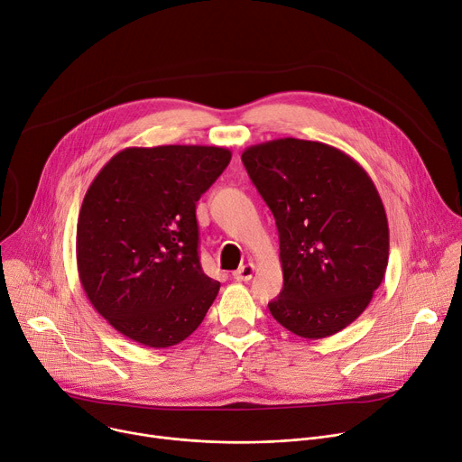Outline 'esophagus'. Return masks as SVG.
Returning a JSON list of instances; mask_svg holds the SVG:
<instances>
[{"mask_svg": "<svg viewBox=\"0 0 462 462\" xmlns=\"http://www.w3.org/2000/svg\"><path fill=\"white\" fill-rule=\"evenodd\" d=\"M253 274H254V265L253 263H245L243 267H239L237 271L232 273V276L237 282H249L253 279Z\"/></svg>", "mask_w": 462, "mask_h": 462, "instance_id": "1", "label": "esophagus"}]
</instances>
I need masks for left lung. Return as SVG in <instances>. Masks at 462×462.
<instances>
[{
	"label": "left lung",
	"instance_id": "left-lung-1",
	"mask_svg": "<svg viewBox=\"0 0 462 462\" xmlns=\"http://www.w3.org/2000/svg\"><path fill=\"white\" fill-rule=\"evenodd\" d=\"M274 215L284 288L271 316L319 340L351 325L388 265V219L374 180L346 152L304 139H274L241 153Z\"/></svg>",
	"mask_w": 462,
	"mask_h": 462
}]
</instances>
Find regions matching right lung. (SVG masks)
<instances>
[{
	"instance_id": "right-lung-1",
	"label": "right lung",
	"mask_w": 462,
	"mask_h": 462,
	"mask_svg": "<svg viewBox=\"0 0 462 462\" xmlns=\"http://www.w3.org/2000/svg\"><path fill=\"white\" fill-rule=\"evenodd\" d=\"M223 146H130L88 186L78 217L79 282L130 340L176 346L219 293L199 258L197 200L230 163Z\"/></svg>"
}]
</instances>
